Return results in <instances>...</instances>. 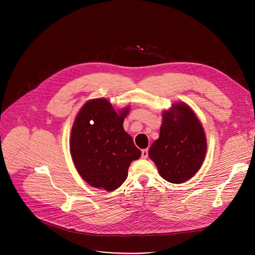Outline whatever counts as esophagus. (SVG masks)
I'll return each mask as SVG.
<instances>
[{
    "label": "esophagus",
    "mask_w": 255,
    "mask_h": 255,
    "mask_svg": "<svg viewBox=\"0 0 255 255\" xmlns=\"http://www.w3.org/2000/svg\"><path fill=\"white\" fill-rule=\"evenodd\" d=\"M141 157L144 159H146L148 157V149H143L141 151Z\"/></svg>",
    "instance_id": "esophagus-1"
}]
</instances>
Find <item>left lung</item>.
<instances>
[{
    "label": "left lung",
    "instance_id": "1",
    "mask_svg": "<svg viewBox=\"0 0 255 255\" xmlns=\"http://www.w3.org/2000/svg\"><path fill=\"white\" fill-rule=\"evenodd\" d=\"M206 152V134L193 109L183 102L172 104L162 113L159 137L148 151L161 177L185 183L199 171Z\"/></svg>",
    "mask_w": 255,
    "mask_h": 255
}]
</instances>
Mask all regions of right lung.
Wrapping results in <instances>:
<instances>
[{"label": "right lung", "mask_w": 255, "mask_h": 255, "mask_svg": "<svg viewBox=\"0 0 255 255\" xmlns=\"http://www.w3.org/2000/svg\"><path fill=\"white\" fill-rule=\"evenodd\" d=\"M130 111L117 112L107 99L88 101L72 125L69 150L74 164L90 186L113 192L128 176V168L141 151L124 130L123 122Z\"/></svg>", "instance_id": "add662e5"}]
</instances>
